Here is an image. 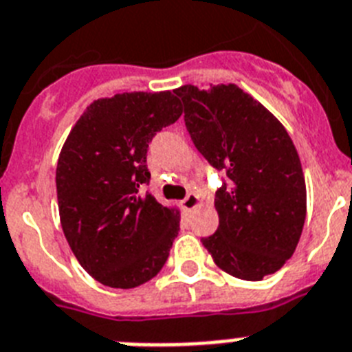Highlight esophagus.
I'll return each instance as SVG.
<instances>
[{
	"instance_id": "obj_1",
	"label": "esophagus",
	"mask_w": 352,
	"mask_h": 352,
	"mask_svg": "<svg viewBox=\"0 0 352 352\" xmlns=\"http://www.w3.org/2000/svg\"><path fill=\"white\" fill-rule=\"evenodd\" d=\"M198 204H200V200H198V197L195 193H189L188 197L182 200V207H184L186 210H193Z\"/></svg>"
}]
</instances>
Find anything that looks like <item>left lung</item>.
<instances>
[{
	"instance_id": "1",
	"label": "left lung",
	"mask_w": 352,
	"mask_h": 352,
	"mask_svg": "<svg viewBox=\"0 0 352 352\" xmlns=\"http://www.w3.org/2000/svg\"><path fill=\"white\" fill-rule=\"evenodd\" d=\"M197 151L225 175L218 230L201 243L225 273L258 282L289 261L303 232L307 188L283 125L235 85L175 90Z\"/></svg>"
}]
</instances>
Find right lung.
Wrapping results in <instances>:
<instances>
[{
  "mask_svg": "<svg viewBox=\"0 0 352 352\" xmlns=\"http://www.w3.org/2000/svg\"><path fill=\"white\" fill-rule=\"evenodd\" d=\"M182 115L172 91H134L91 102L62 148L58 209L70 250L90 276L113 289L148 282L166 264L180 214L143 188L146 151Z\"/></svg>",
  "mask_w": 352,
  "mask_h": 352,
  "instance_id": "right-lung-1",
  "label": "right lung"
}]
</instances>
